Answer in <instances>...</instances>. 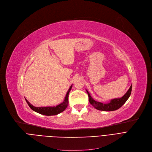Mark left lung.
Here are the masks:
<instances>
[{"label": "left lung", "mask_w": 152, "mask_h": 152, "mask_svg": "<svg viewBox=\"0 0 152 152\" xmlns=\"http://www.w3.org/2000/svg\"><path fill=\"white\" fill-rule=\"evenodd\" d=\"M87 94H88L89 96V101L91 104L95 108L102 110V111H115L119 108H121L124 103L127 101V100L129 99L130 97V95L131 94L132 91V85L131 86L130 88L127 92L125 94L124 96H123L121 98H118V99H114L111 100V101L108 103H103L95 101L94 100L92 97L91 96L89 92L86 90Z\"/></svg>", "instance_id": "obj_1"}]
</instances>
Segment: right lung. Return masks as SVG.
Instances as JSON below:
<instances>
[{
	"mask_svg": "<svg viewBox=\"0 0 152 152\" xmlns=\"http://www.w3.org/2000/svg\"><path fill=\"white\" fill-rule=\"evenodd\" d=\"M72 86L69 87V89H68L66 95L65 96V100L64 101L59 104L58 105H57L55 107H36L33 106V105H31V103L25 99L29 107L33 110V111H36V112L40 113L41 115H46V116H52V115H58L60 113H61L62 111L65 110L66 107L68 105V94L69 91L71 89Z\"/></svg>",
	"mask_w": 152,
	"mask_h": 152,
	"instance_id": "1",
	"label": "right lung"
}]
</instances>
